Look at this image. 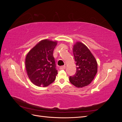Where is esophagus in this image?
Wrapping results in <instances>:
<instances>
[{
	"mask_svg": "<svg viewBox=\"0 0 122 122\" xmlns=\"http://www.w3.org/2000/svg\"><path fill=\"white\" fill-rule=\"evenodd\" d=\"M60 69L61 70H64V69H66V66H61V67H60Z\"/></svg>",
	"mask_w": 122,
	"mask_h": 122,
	"instance_id": "esophagus-1",
	"label": "esophagus"
}]
</instances>
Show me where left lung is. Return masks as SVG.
Instances as JSON below:
<instances>
[{"label": "left lung", "instance_id": "left-lung-1", "mask_svg": "<svg viewBox=\"0 0 122 122\" xmlns=\"http://www.w3.org/2000/svg\"><path fill=\"white\" fill-rule=\"evenodd\" d=\"M73 52L76 65L75 74L70 76V81L77 87L90 84L98 71V64L89 49L81 42H77L73 47Z\"/></svg>", "mask_w": 122, "mask_h": 122}]
</instances>
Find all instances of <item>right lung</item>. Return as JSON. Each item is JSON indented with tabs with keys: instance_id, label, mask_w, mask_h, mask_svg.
Instances as JSON below:
<instances>
[{
	"instance_id": "right-lung-1",
	"label": "right lung",
	"mask_w": 122,
	"mask_h": 122,
	"mask_svg": "<svg viewBox=\"0 0 122 122\" xmlns=\"http://www.w3.org/2000/svg\"><path fill=\"white\" fill-rule=\"evenodd\" d=\"M57 43L56 41L43 40L26 55L25 67L27 74L36 86L46 87L55 80L57 71L53 52Z\"/></svg>"
}]
</instances>
